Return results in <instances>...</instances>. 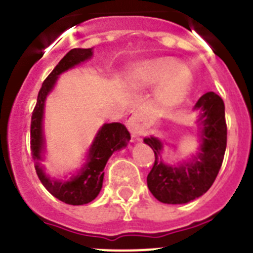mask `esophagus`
Returning a JSON list of instances; mask_svg holds the SVG:
<instances>
[{
	"label": "esophagus",
	"instance_id": "34e87169",
	"mask_svg": "<svg viewBox=\"0 0 253 253\" xmlns=\"http://www.w3.org/2000/svg\"><path fill=\"white\" fill-rule=\"evenodd\" d=\"M142 119H143V114L139 113V111H135V113L131 114V115L128 118V120H126L128 129L130 130L131 135H133L134 138L142 135L143 131H144V128H143V124H142Z\"/></svg>",
	"mask_w": 253,
	"mask_h": 253
}]
</instances>
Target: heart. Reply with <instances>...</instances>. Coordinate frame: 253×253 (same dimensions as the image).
Returning a JSON list of instances; mask_svg holds the SVG:
<instances>
[{"label":"heart","mask_w":253,"mask_h":253,"mask_svg":"<svg viewBox=\"0 0 253 253\" xmlns=\"http://www.w3.org/2000/svg\"><path fill=\"white\" fill-rule=\"evenodd\" d=\"M129 84L137 88H148L160 84L157 100L163 106H177L193 88V73L173 58L162 57L142 60L129 72Z\"/></svg>","instance_id":"1"}]
</instances>
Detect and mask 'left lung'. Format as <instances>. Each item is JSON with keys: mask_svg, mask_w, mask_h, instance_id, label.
Instances as JSON below:
<instances>
[{"mask_svg": "<svg viewBox=\"0 0 253 253\" xmlns=\"http://www.w3.org/2000/svg\"><path fill=\"white\" fill-rule=\"evenodd\" d=\"M199 110L202 144L193 160L169 166L161 161L163 143L158 138H144L154 152V165L147 176L153 196L165 204H186L200 198L213 185L222 167L227 147L224 102L214 92L203 95L194 106Z\"/></svg>", "mask_w": 253, "mask_h": 253, "instance_id": "obj_1", "label": "left lung"}]
</instances>
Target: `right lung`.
Wrapping results in <instances>:
<instances>
[{"mask_svg": "<svg viewBox=\"0 0 253 253\" xmlns=\"http://www.w3.org/2000/svg\"><path fill=\"white\" fill-rule=\"evenodd\" d=\"M91 57H92V48H75L69 50L42 84V88L38 93L37 105L31 116L30 148L38 177L51 195L69 205L88 204L99 195L102 187L104 169L107 160L111 157L114 152L126 147L130 140V134L128 129L125 128V125L120 123L104 124L97 131L90 149L87 152L86 163L69 180L50 178L45 175L43 167L40 166V162L44 161V152H45L43 118L46 96L54 88L60 73L90 59Z\"/></svg>", "mask_w": 253, "mask_h": 253, "instance_id": "right-lung-1", "label": "right lung"}]
</instances>
